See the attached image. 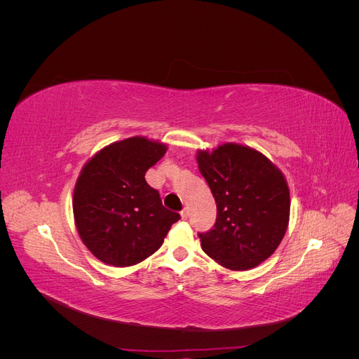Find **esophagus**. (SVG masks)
<instances>
[{
  "mask_svg": "<svg viewBox=\"0 0 359 359\" xmlns=\"http://www.w3.org/2000/svg\"><path fill=\"white\" fill-rule=\"evenodd\" d=\"M181 217H182V220H187L189 219V208H184L181 211Z\"/></svg>",
  "mask_w": 359,
  "mask_h": 359,
  "instance_id": "esophagus-1",
  "label": "esophagus"
}]
</instances>
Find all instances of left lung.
<instances>
[{"label": "left lung", "instance_id": "obj_1", "mask_svg": "<svg viewBox=\"0 0 359 359\" xmlns=\"http://www.w3.org/2000/svg\"><path fill=\"white\" fill-rule=\"evenodd\" d=\"M198 166L217 203L214 229L199 233L203 252L232 271H247L273 255L290 215L287 181L260 151L226 142L198 149Z\"/></svg>", "mask_w": 359, "mask_h": 359}]
</instances>
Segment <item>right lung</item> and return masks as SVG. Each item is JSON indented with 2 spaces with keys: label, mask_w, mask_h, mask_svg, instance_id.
I'll use <instances>...</instances> for the list:
<instances>
[{
  "label": "right lung",
  "mask_w": 359,
  "mask_h": 359,
  "mask_svg": "<svg viewBox=\"0 0 359 359\" xmlns=\"http://www.w3.org/2000/svg\"><path fill=\"white\" fill-rule=\"evenodd\" d=\"M166 151L160 140L133 136L106 145L83 165L73 191L74 224L103 264L124 268L142 262L180 220L145 181Z\"/></svg>",
  "instance_id": "obj_1"
}]
</instances>
